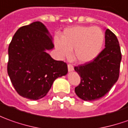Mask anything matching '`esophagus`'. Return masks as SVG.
I'll return each instance as SVG.
<instances>
[{"label": "esophagus", "instance_id": "obj_1", "mask_svg": "<svg viewBox=\"0 0 128 128\" xmlns=\"http://www.w3.org/2000/svg\"><path fill=\"white\" fill-rule=\"evenodd\" d=\"M74 66L71 64H68V71H74Z\"/></svg>", "mask_w": 128, "mask_h": 128}]
</instances>
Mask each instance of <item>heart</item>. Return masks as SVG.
<instances>
[{
  "mask_svg": "<svg viewBox=\"0 0 128 128\" xmlns=\"http://www.w3.org/2000/svg\"><path fill=\"white\" fill-rule=\"evenodd\" d=\"M104 42V34L98 26H76L65 29L62 38H54V46L62 57H74L80 63L94 60L101 52Z\"/></svg>",
  "mask_w": 128,
  "mask_h": 128,
  "instance_id": "b5f03b06",
  "label": "heart"
}]
</instances>
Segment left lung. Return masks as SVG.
<instances>
[{
    "instance_id": "8db88e82",
    "label": "left lung",
    "mask_w": 128,
    "mask_h": 128,
    "mask_svg": "<svg viewBox=\"0 0 128 128\" xmlns=\"http://www.w3.org/2000/svg\"><path fill=\"white\" fill-rule=\"evenodd\" d=\"M121 57L117 37L107 28L105 48L94 60L74 67L80 77V84L75 88L77 96L85 101L104 96L118 79Z\"/></svg>"
}]
</instances>
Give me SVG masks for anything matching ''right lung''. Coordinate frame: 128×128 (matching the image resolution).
<instances>
[{"instance_id": "1", "label": "right lung", "mask_w": 128, "mask_h": 128, "mask_svg": "<svg viewBox=\"0 0 128 128\" xmlns=\"http://www.w3.org/2000/svg\"><path fill=\"white\" fill-rule=\"evenodd\" d=\"M48 34L41 22H33L20 28L9 45L8 74L16 92L26 99L45 97L54 80L68 72L66 62L46 52L54 47Z\"/></svg>"}]
</instances>
